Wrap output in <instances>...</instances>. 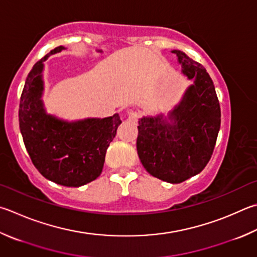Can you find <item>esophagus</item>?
Returning <instances> with one entry per match:
<instances>
[{
    "mask_svg": "<svg viewBox=\"0 0 257 257\" xmlns=\"http://www.w3.org/2000/svg\"><path fill=\"white\" fill-rule=\"evenodd\" d=\"M139 118V112L136 110H130L128 112V120L130 122H136Z\"/></svg>",
    "mask_w": 257,
    "mask_h": 257,
    "instance_id": "1",
    "label": "esophagus"
}]
</instances>
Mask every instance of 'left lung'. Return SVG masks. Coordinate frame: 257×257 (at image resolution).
Masks as SVG:
<instances>
[{
  "instance_id": "8db88e82",
  "label": "left lung",
  "mask_w": 257,
  "mask_h": 257,
  "mask_svg": "<svg viewBox=\"0 0 257 257\" xmlns=\"http://www.w3.org/2000/svg\"><path fill=\"white\" fill-rule=\"evenodd\" d=\"M182 73L193 84L167 116H143L138 121L137 153L149 174L181 183L199 174L211 158L220 129V105L206 68L181 50Z\"/></svg>"
}]
</instances>
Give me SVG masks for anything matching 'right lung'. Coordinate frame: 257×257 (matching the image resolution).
Masks as SVG:
<instances>
[{
	"mask_svg": "<svg viewBox=\"0 0 257 257\" xmlns=\"http://www.w3.org/2000/svg\"><path fill=\"white\" fill-rule=\"evenodd\" d=\"M65 49L63 46L56 47L28 74L20 99L19 124L27 152L40 174L57 184L78 188L100 176L106 149L121 120L118 113L76 121L47 113L43 101L44 62Z\"/></svg>",
	"mask_w": 257,
	"mask_h": 257,
	"instance_id": "obj_1",
	"label": "right lung"
}]
</instances>
